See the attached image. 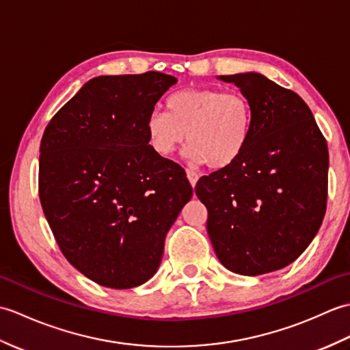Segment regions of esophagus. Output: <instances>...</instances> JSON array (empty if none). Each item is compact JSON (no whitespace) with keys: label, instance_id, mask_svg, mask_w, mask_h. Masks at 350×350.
<instances>
[{"label":"esophagus","instance_id":"obj_1","mask_svg":"<svg viewBox=\"0 0 350 350\" xmlns=\"http://www.w3.org/2000/svg\"><path fill=\"white\" fill-rule=\"evenodd\" d=\"M187 177H188V180H189L192 187H196L197 182H198V174L196 173V171L194 170H187Z\"/></svg>","mask_w":350,"mask_h":350}]
</instances>
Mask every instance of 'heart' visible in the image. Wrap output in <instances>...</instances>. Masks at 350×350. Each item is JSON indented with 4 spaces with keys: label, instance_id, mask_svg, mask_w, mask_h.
I'll return each mask as SVG.
<instances>
[{
    "label": "heart",
    "instance_id": "obj_1",
    "mask_svg": "<svg viewBox=\"0 0 350 350\" xmlns=\"http://www.w3.org/2000/svg\"><path fill=\"white\" fill-rule=\"evenodd\" d=\"M167 113L152 111L146 120L148 144L170 158L188 138L187 156L213 170L241 158L252 131V109L239 92L183 88L168 96Z\"/></svg>",
    "mask_w": 350,
    "mask_h": 350
}]
</instances>
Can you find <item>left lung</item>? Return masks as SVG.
Here are the masks:
<instances>
[{
	"instance_id": "obj_1",
	"label": "left lung",
	"mask_w": 350,
	"mask_h": 350,
	"mask_svg": "<svg viewBox=\"0 0 350 350\" xmlns=\"http://www.w3.org/2000/svg\"><path fill=\"white\" fill-rule=\"evenodd\" d=\"M252 109L241 158L198 180L207 233L219 262L239 275H263L295 262L326 211L329 156L308 105L262 73L219 75Z\"/></svg>"
}]
</instances>
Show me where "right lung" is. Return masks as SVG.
<instances>
[{
    "instance_id": "right-lung-1",
    "label": "right lung",
    "mask_w": 350,
    "mask_h": 350,
    "mask_svg": "<svg viewBox=\"0 0 350 350\" xmlns=\"http://www.w3.org/2000/svg\"><path fill=\"white\" fill-rule=\"evenodd\" d=\"M176 83L161 72L93 78L43 132V213L69 263L103 287L153 277L192 197L183 168L154 153L146 133L148 114Z\"/></svg>"
}]
</instances>
